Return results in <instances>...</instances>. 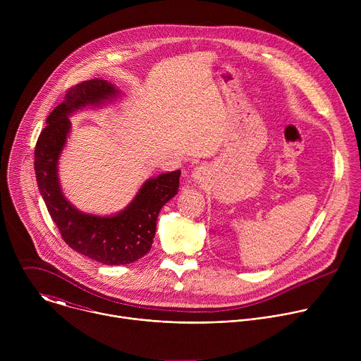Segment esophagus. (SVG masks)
<instances>
[{
    "instance_id": "34e87169",
    "label": "esophagus",
    "mask_w": 361,
    "mask_h": 361,
    "mask_svg": "<svg viewBox=\"0 0 361 361\" xmlns=\"http://www.w3.org/2000/svg\"><path fill=\"white\" fill-rule=\"evenodd\" d=\"M202 176H204V170H202V167L195 169V170L192 171V174H191V177H192V180H194V181H200V180L202 178Z\"/></svg>"
}]
</instances>
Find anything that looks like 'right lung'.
<instances>
[{
  "instance_id": "right-lung-1",
  "label": "right lung",
  "mask_w": 361,
  "mask_h": 361,
  "mask_svg": "<svg viewBox=\"0 0 361 361\" xmlns=\"http://www.w3.org/2000/svg\"><path fill=\"white\" fill-rule=\"evenodd\" d=\"M118 94L113 82L99 78L70 88L61 104L47 117L34 151L38 190L63 240L88 259L109 266L130 264L149 251L160 210L178 192L181 174L176 170L148 178L127 207L113 216L82 213L64 197L59 160L71 130L70 116L113 101Z\"/></svg>"
}]
</instances>
